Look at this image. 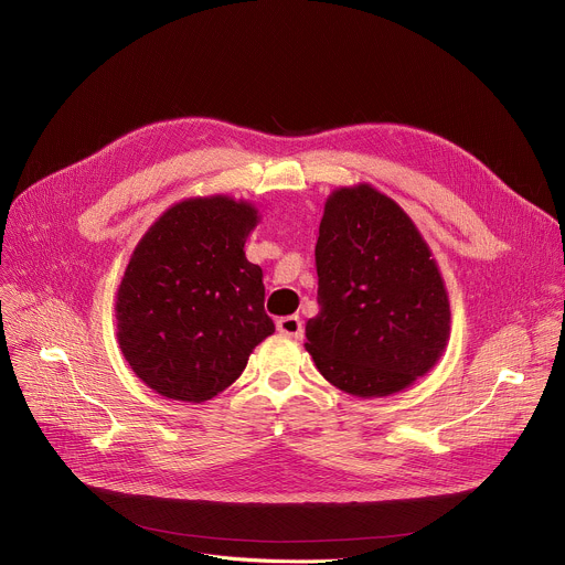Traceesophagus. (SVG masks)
I'll list each match as a JSON object with an SVG mask.
<instances>
[{
	"mask_svg": "<svg viewBox=\"0 0 565 565\" xmlns=\"http://www.w3.org/2000/svg\"><path fill=\"white\" fill-rule=\"evenodd\" d=\"M277 329H279V333L290 335V338H301L303 335V324H301V320L297 316L279 318L277 320Z\"/></svg>",
	"mask_w": 565,
	"mask_h": 565,
	"instance_id": "esophagus-1",
	"label": "esophagus"
}]
</instances>
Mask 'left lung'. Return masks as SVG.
<instances>
[{
    "label": "left lung",
    "instance_id": "8db88e82",
    "mask_svg": "<svg viewBox=\"0 0 565 565\" xmlns=\"http://www.w3.org/2000/svg\"><path fill=\"white\" fill-rule=\"evenodd\" d=\"M320 313L306 351L338 390L390 396L428 374L450 335L433 252L398 204L370 184L335 189L316 245Z\"/></svg>",
    "mask_w": 565,
    "mask_h": 565
}]
</instances>
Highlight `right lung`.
Listing matches in <instances>:
<instances>
[{
	"instance_id": "1",
	"label": "right lung",
	"mask_w": 565,
	"mask_h": 565,
	"mask_svg": "<svg viewBox=\"0 0 565 565\" xmlns=\"http://www.w3.org/2000/svg\"><path fill=\"white\" fill-rule=\"evenodd\" d=\"M259 212L230 195L189 198L137 243L117 290V338L158 394L202 403L230 387L275 333L264 273L245 259Z\"/></svg>"
}]
</instances>
